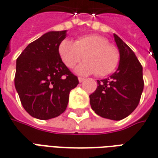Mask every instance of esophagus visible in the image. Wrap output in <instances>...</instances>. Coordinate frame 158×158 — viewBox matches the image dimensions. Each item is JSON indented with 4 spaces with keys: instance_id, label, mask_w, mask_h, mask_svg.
<instances>
[{
    "instance_id": "obj_1",
    "label": "esophagus",
    "mask_w": 158,
    "mask_h": 158,
    "mask_svg": "<svg viewBox=\"0 0 158 158\" xmlns=\"http://www.w3.org/2000/svg\"><path fill=\"white\" fill-rule=\"evenodd\" d=\"M84 78H83V77H79V81L80 82V83H82L83 81H84Z\"/></svg>"
}]
</instances>
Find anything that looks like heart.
<instances>
[{
  "label": "heart",
  "instance_id": "b5f03b06",
  "mask_svg": "<svg viewBox=\"0 0 158 158\" xmlns=\"http://www.w3.org/2000/svg\"><path fill=\"white\" fill-rule=\"evenodd\" d=\"M58 54L69 69H73L83 57L85 61L79 64L76 71L84 75L95 73L97 76H106L115 70L120 60L118 48L96 34L80 36L74 42L64 39L59 44Z\"/></svg>",
  "mask_w": 158,
  "mask_h": 158
}]
</instances>
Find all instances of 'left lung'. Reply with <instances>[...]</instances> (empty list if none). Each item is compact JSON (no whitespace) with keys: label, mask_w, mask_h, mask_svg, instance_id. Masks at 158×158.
Segmentation results:
<instances>
[{"label":"left lung","mask_w":158,"mask_h":158,"mask_svg":"<svg viewBox=\"0 0 158 158\" xmlns=\"http://www.w3.org/2000/svg\"><path fill=\"white\" fill-rule=\"evenodd\" d=\"M114 38L120 52L117 70L107 79L98 80L97 89L89 95L96 114L106 119L122 120L139 103L144 82L143 66L131 49L118 37Z\"/></svg>","instance_id":"left-lung-1"}]
</instances>
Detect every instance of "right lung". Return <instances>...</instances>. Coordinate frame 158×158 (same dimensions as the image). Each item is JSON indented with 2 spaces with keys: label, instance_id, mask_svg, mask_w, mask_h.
Instances as JSON below:
<instances>
[{
  "label": "right lung",
  "instance_id": "1",
  "mask_svg": "<svg viewBox=\"0 0 158 158\" xmlns=\"http://www.w3.org/2000/svg\"><path fill=\"white\" fill-rule=\"evenodd\" d=\"M66 31H52L29 43L16 60L15 85L25 110L39 120L64 112L79 79L58 54Z\"/></svg>",
  "mask_w": 158,
  "mask_h": 158
}]
</instances>
